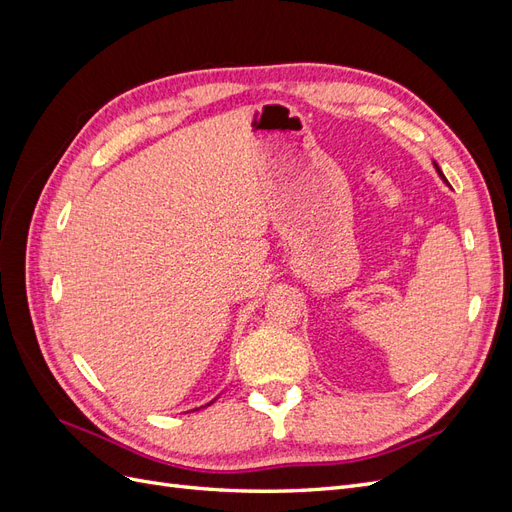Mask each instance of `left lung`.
<instances>
[{"label":"left lung","instance_id":"1","mask_svg":"<svg viewBox=\"0 0 512 512\" xmlns=\"http://www.w3.org/2000/svg\"><path fill=\"white\" fill-rule=\"evenodd\" d=\"M433 166H436V170H438V175H440V177H442V179H444V181H446V177H444V175H442V170H440V166H438V164H436V162H433Z\"/></svg>","mask_w":512,"mask_h":512}]
</instances>
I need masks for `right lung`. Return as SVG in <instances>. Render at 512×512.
<instances>
[{
    "label": "right lung",
    "mask_w": 512,
    "mask_h": 512,
    "mask_svg": "<svg viewBox=\"0 0 512 512\" xmlns=\"http://www.w3.org/2000/svg\"><path fill=\"white\" fill-rule=\"evenodd\" d=\"M207 406H209V404H207Z\"/></svg>",
    "instance_id": "obj_1"
}]
</instances>
